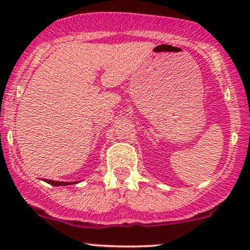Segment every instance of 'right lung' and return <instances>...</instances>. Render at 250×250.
Segmentation results:
<instances>
[{
    "label": "right lung",
    "instance_id": "right-lung-1",
    "mask_svg": "<svg viewBox=\"0 0 250 250\" xmlns=\"http://www.w3.org/2000/svg\"><path fill=\"white\" fill-rule=\"evenodd\" d=\"M44 182L55 186V187H59V186H69V185H73V183H75V182H60V181H51V180H44Z\"/></svg>",
    "mask_w": 250,
    "mask_h": 250
}]
</instances>
